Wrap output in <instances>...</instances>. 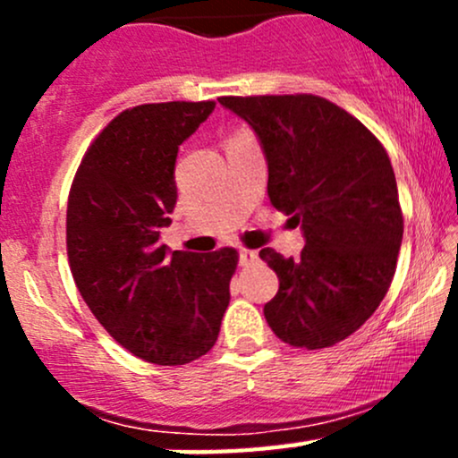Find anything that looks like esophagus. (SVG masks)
I'll return each instance as SVG.
<instances>
[{
	"label": "esophagus",
	"instance_id": "1",
	"mask_svg": "<svg viewBox=\"0 0 458 458\" xmlns=\"http://www.w3.org/2000/svg\"><path fill=\"white\" fill-rule=\"evenodd\" d=\"M259 260V251L254 250H239V262L241 265H251V262Z\"/></svg>",
	"mask_w": 458,
	"mask_h": 458
}]
</instances>
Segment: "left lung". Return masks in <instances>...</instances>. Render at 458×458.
Returning <instances> with one entry per match:
<instances>
[{
    "label": "left lung",
    "instance_id": "left-lung-1",
    "mask_svg": "<svg viewBox=\"0 0 458 458\" xmlns=\"http://www.w3.org/2000/svg\"><path fill=\"white\" fill-rule=\"evenodd\" d=\"M265 152L267 193L301 225L306 247L260 259L277 273L265 318L277 338L325 349L357 331L390 288L403 213L390 157L360 120L312 94L222 97Z\"/></svg>",
    "mask_w": 458,
    "mask_h": 458
}]
</instances>
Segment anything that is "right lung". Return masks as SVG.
Segmentation results:
<instances>
[{
    "label": "right lung",
    "instance_id": "obj_1",
    "mask_svg": "<svg viewBox=\"0 0 458 458\" xmlns=\"http://www.w3.org/2000/svg\"><path fill=\"white\" fill-rule=\"evenodd\" d=\"M213 109V101H174L115 115L68 196V262L83 301L115 343L159 366L208 353L230 303L236 250L196 254L161 243L176 204L178 146Z\"/></svg>",
    "mask_w": 458,
    "mask_h": 458
}]
</instances>
